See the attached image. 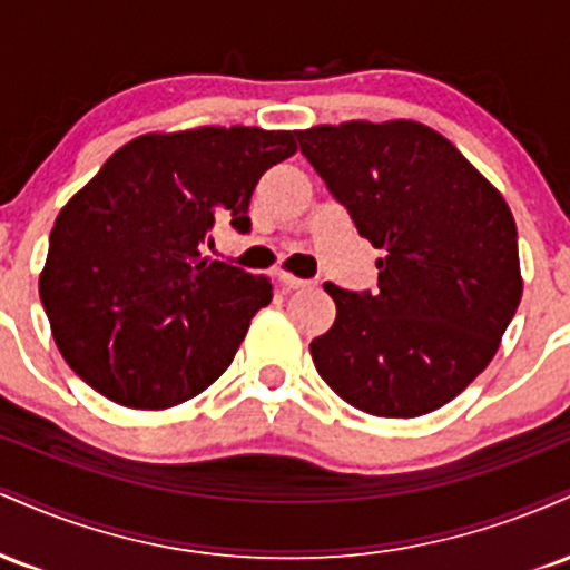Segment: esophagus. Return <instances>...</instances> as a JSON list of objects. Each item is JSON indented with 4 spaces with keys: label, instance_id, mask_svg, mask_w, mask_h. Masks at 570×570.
<instances>
[{
    "label": "esophagus",
    "instance_id": "1",
    "mask_svg": "<svg viewBox=\"0 0 570 570\" xmlns=\"http://www.w3.org/2000/svg\"><path fill=\"white\" fill-rule=\"evenodd\" d=\"M278 278H281V284L286 286V289H307V286H313V281L297 278V276H292V273H286V271H281Z\"/></svg>",
    "mask_w": 570,
    "mask_h": 570
}]
</instances>
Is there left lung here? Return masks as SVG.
I'll use <instances>...</instances> for the list:
<instances>
[{
	"mask_svg": "<svg viewBox=\"0 0 570 570\" xmlns=\"http://www.w3.org/2000/svg\"><path fill=\"white\" fill-rule=\"evenodd\" d=\"M311 166L381 248L377 294L324 284L335 324L311 343L318 375L377 417H417L488 367L522 297L517 225L453 141L415 120L294 130Z\"/></svg>",
	"mask_w": 570,
	"mask_h": 570,
	"instance_id": "obj_1",
	"label": "left lung"
}]
</instances>
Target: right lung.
Masks as SVG:
<instances>
[{"mask_svg": "<svg viewBox=\"0 0 570 570\" xmlns=\"http://www.w3.org/2000/svg\"><path fill=\"white\" fill-rule=\"evenodd\" d=\"M297 153L292 130L200 126L122 144L50 233L39 297L67 364L134 410H168L230 367L267 276L203 257L212 227L248 230L259 176Z\"/></svg>", "mask_w": 570, "mask_h": 570, "instance_id": "1", "label": "right lung"}]
</instances>
